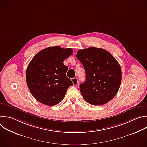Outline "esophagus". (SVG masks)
Here are the masks:
<instances>
[{
  "label": "esophagus",
  "mask_w": 147,
  "mask_h": 147,
  "mask_svg": "<svg viewBox=\"0 0 147 147\" xmlns=\"http://www.w3.org/2000/svg\"><path fill=\"white\" fill-rule=\"evenodd\" d=\"M71 81H72V82L74 86H76V85L78 84V80H77V78L76 77L72 78Z\"/></svg>",
  "instance_id": "esophagus-1"
}]
</instances>
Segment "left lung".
<instances>
[{
  "label": "left lung",
  "mask_w": 147,
  "mask_h": 147,
  "mask_svg": "<svg viewBox=\"0 0 147 147\" xmlns=\"http://www.w3.org/2000/svg\"><path fill=\"white\" fill-rule=\"evenodd\" d=\"M85 69L86 80L80 86L84 100L101 105L117 93L121 81V70L116 59L105 49L91 47L79 50L76 55Z\"/></svg>",
  "instance_id": "obj_1"
}]
</instances>
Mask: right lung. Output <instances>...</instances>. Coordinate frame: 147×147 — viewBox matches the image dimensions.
Wrapping results in <instances>:
<instances>
[{"label":"right lung","instance_id":"1","mask_svg":"<svg viewBox=\"0 0 147 147\" xmlns=\"http://www.w3.org/2000/svg\"><path fill=\"white\" fill-rule=\"evenodd\" d=\"M73 53L71 48L51 47L39 52L31 60L26 70V81L38 101L54 106L63 99L69 87L73 85L66 76L68 67L63 61Z\"/></svg>","mask_w":147,"mask_h":147}]
</instances>
